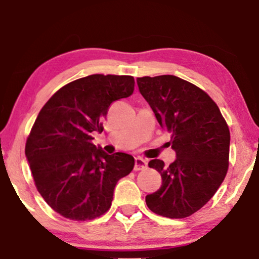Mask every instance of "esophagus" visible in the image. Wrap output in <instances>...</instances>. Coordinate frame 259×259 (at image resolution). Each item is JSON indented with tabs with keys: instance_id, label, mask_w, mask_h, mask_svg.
<instances>
[{
	"instance_id": "esophagus-1",
	"label": "esophagus",
	"mask_w": 259,
	"mask_h": 259,
	"mask_svg": "<svg viewBox=\"0 0 259 259\" xmlns=\"http://www.w3.org/2000/svg\"><path fill=\"white\" fill-rule=\"evenodd\" d=\"M147 167V161L145 159L137 157L136 161H134V169L136 171H141V169H145Z\"/></svg>"
}]
</instances>
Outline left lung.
<instances>
[{"mask_svg":"<svg viewBox=\"0 0 259 259\" xmlns=\"http://www.w3.org/2000/svg\"><path fill=\"white\" fill-rule=\"evenodd\" d=\"M137 83L159 125L171 133L177 155L168 166L160 159L148 162L162 183L146 204L162 217H189L213 197L228 172V123L215 102L189 81L159 75L138 77Z\"/></svg>","mask_w":259,"mask_h":259,"instance_id":"8db88e82","label":"left lung"}]
</instances>
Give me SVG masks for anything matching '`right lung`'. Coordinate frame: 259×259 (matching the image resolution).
<instances>
[{"mask_svg":"<svg viewBox=\"0 0 259 259\" xmlns=\"http://www.w3.org/2000/svg\"><path fill=\"white\" fill-rule=\"evenodd\" d=\"M133 91V76L93 74L60 88L38 113L26 157L37 191L62 217H100L111 207L118 180L133 169L131 154L109 155L92 143L112 102Z\"/></svg>","mask_w":259,"mask_h":259,"instance_id":"add662e5","label":"right lung"}]
</instances>
